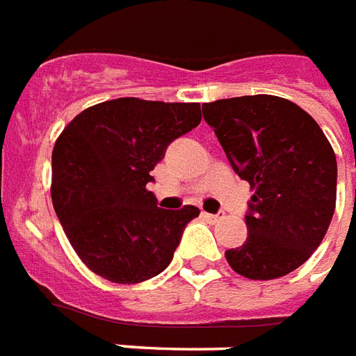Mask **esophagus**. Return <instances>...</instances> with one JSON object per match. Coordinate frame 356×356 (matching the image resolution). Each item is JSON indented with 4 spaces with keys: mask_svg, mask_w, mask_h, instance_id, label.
Wrapping results in <instances>:
<instances>
[{
    "mask_svg": "<svg viewBox=\"0 0 356 356\" xmlns=\"http://www.w3.org/2000/svg\"><path fill=\"white\" fill-rule=\"evenodd\" d=\"M204 215V218L207 220V222H211V225H215V222H218V220H222L225 218V213H202Z\"/></svg>",
    "mask_w": 356,
    "mask_h": 356,
    "instance_id": "1",
    "label": "esophagus"
}]
</instances>
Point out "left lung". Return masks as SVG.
<instances>
[{
    "mask_svg": "<svg viewBox=\"0 0 356 356\" xmlns=\"http://www.w3.org/2000/svg\"><path fill=\"white\" fill-rule=\"evenodd\" d=\"M232 170L254 188L247 241L228 249L234 272L275 279L294 272L317 249L336 207L338 164L307 113L277 96H241L202 105Z\"/></svg>",
    "mask_w": 356,
    "mask_h": 356,
    "instance_id": "left-lung-1",
    "label": "left lung"
}]
</instances>
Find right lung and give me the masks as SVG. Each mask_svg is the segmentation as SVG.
I'll use <instances>...</instances> for the list:
<instances>
[{
	"instance_id": "1",
	"label": "right lung",
	"mask_w": 356,
	"mask_h": 356,
	"mask_svg": "<svg viewBox=\"0 0 356 356\" xmlns=\"http://www.w3.org/2000/svg\"><path fill=\"white\" fill-rule=\"evenodd\" d=\"M200 120V104L118 97L84 109L62 131L52 151V204L92 272L131 285L170 266L200 209H160L147 185L171 141Z\"/></svg>"
}]
</instances>
